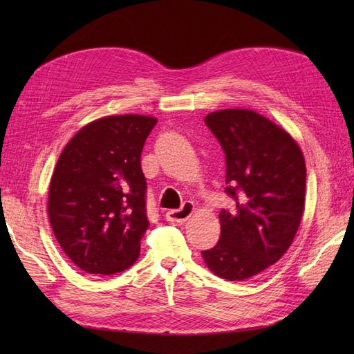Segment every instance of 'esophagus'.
<instances>
[{
	"label": "esophagus",
	"mask_w": 354,
	"mask_h": 354,
	"mask_svg": "<svg viewBox=\"0 0 354 354\" xmlns=\"http://www.w3.org/2000/svg\"><path fill=\"white\" fill-rule=\"evenodd\" d=\"M194 209H195L194 202L186 201L183 205H181V208L168 211L165 214V218L168 221H171V223H183V221H186L192 216V212H194Z\"/></svg>",
	"instance_id": "obj_1"
}]
</instances>
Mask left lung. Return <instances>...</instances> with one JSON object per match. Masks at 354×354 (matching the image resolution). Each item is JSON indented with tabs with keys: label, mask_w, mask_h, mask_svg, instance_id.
Segmentation results:
<instances>
[{
	"label": "left lung",
	"mask_w": 354,
	"mask_h": 354,
	"mask_svg": "<svg viewBox=\"0 0 354 354\" xmlns=\"http://www.w3.org/2000/svg\"><path fill=\"white\" fill-rule=\"evenodd\" d=\"M205 124L226 155V194L236 207L220 211V239L202 257L223 279H250L294 241L304 209V156L285 130L248 109L212 112Z\"/></svg>",
	"instance_id": "1"
}]
</instances>
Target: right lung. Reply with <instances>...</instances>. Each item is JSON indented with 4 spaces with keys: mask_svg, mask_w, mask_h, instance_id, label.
Returning <instances> with one entry per match:
<instances>
[{
    "mask_svg": "<svg viewBox=\"0 0 354 354\" xmlns=\"http://www.w3.org/2000/svg\"><path fill=\"white\" fill-rule=\"evenodd\" d=\"M156 118L116 115L85 125L63 149L48 192L62 250L81 270L113 274L140 255L149 227L142 151Z\"/></svg>",
    "mask_w": 354,
    "mask_h": 354,
    "instance_id": "add662e5",
    "label": "right lung"
}]
</instances>
